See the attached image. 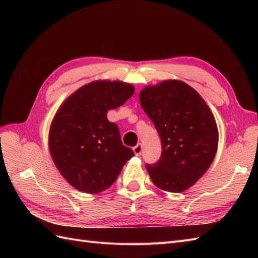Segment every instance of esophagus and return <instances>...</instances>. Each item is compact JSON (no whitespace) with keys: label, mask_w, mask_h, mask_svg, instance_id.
I'll list each match as a JSON object with an SVG mask.
<instances>
[{"label":"esophagus","mask_w":258,"mask_h":258,"mask_svg":"<svg viewBox=\"0 0 258 258\" xmlns=\"http://www.w3.org/2000/svg\"><path fill=\"white\" fill-rule=\"evenodd\" d=\"M142 144L141 143H138L135 147H134V152H135V154H136V156H140L141 155V153H142Z\"/></svg>","instance_id":"obj_1"}]
</instances>
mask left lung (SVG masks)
Wrapping results in <instances>:
<instances>
[{"label":"left lung","mask_w":258,"mask_h":258,"mask_svg":"<svg viewBox=\"0 0 258 258\" xmlns=\"http://www.w3.org/2000/svg\"><path fill=\"white\" fill-rule=\"evenodd\" d=\"M140 103L161 140L160 159L146 165L158 188L181 192L206 173L217 151L215 118L199 93L182 81H165L140 91Z\"/></svg>","instance_id":"left-lung-1"}]
</instances>
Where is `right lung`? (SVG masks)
<instances>
[{"label":"right lung","mask_w":258,"mask_h":258,"mask_svg":"<svg viewBox=\"0 0 258 258\" xmlns=\"http://www.w3.org/2000/svg\"><path fill=\"white\" fill-rule=\"evenodd\" d=\"M134 92V86L123 82H92L70 96L54 115L49 151L61 175L77 190H105L135 156L122 144L117 124L106 117Z\"/></svg>","instance_id":"add662e5"}]
</instances>
